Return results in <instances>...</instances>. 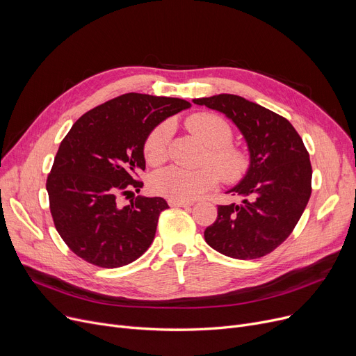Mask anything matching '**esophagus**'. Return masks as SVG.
<instances>
[{
  "label": "esophagus",
  "instance_id": "esophagus-1",
  "mask_svg": "<svg viewBox=\"0 0 356 356\" xmlns=\"http://www.w3.org/2000/svg\"><path fill=\"white\" fill-rule=\"evenodd\" d=\"M168 204H170V207L188 208V207H192L193 202H183V200H176V199H168Z\"/></svg>",
  "mask_w": 356,
  "mask_h": 356
}]
</instances>
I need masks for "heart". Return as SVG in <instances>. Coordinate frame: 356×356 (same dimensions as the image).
I'll use <instances>...</instances> for the list:
<instances>
[{"mask_svg":"<svg viewBox=\"0 0 356 356\" xmlns=\"http://www.w3.org/2000/svg\"><path fill=\"white\" fill-rule=\"evenodd\" d=\"M186 125L209 148L204 163L212 165L197 170L176 165L167 167L153 177L152 184L156 193L168 199L189 202L213 189L220 177L227 183L244 177L250 167V156L245 149L231 144L234 131L225 120L200 112L189 117ZM172 134L173 125L168 121L149 131L144 141V157L149 164L160 165L167 160Z\"/></svg>","mask_w":356,"mask_h":356,"instance_id":"1","label":"heart"}]
</instances>
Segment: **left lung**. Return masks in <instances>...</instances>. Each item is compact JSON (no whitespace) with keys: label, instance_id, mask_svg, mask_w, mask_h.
I'll return each instance as SVG.
<instances>
[{"label":"left lung","instance_id":"obj_1","mask_svg":"<svg viewBox=\"0 0 356 356\" xmlns=\"http://www.w3.org/2000/svg\"><path fill=\"white\" fill-rule=\"evenodd\" d=\"M225 114L245 138L250 167L227 193L241 203L219 204L204 241L218 252L254 259L289 238L312 195V164L302 137L282 115L245 98L220 93L193 99Z\"/></svg>","mask_w":356,"mask_h":356}]
</instances>
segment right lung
Returning <instances> with one entry per match:
<instances>
[{
    "label": "right lung",
    "instance_id": "1",
    "mask_svg": "<svg viewBox=\"0 0 356 356\" xmlns=\"http://www.w3.org/2000/svg\"><path fill=\"white\" fill-rule=\"evenodd\" d=\"M192 104L145 93H125L88 111L70 128L47 177L50 212L66 245L88 263L117 268L140 258L156 235L163 197L137 196L121 207L120 195L140 192L144 141L154 127Z\"/></svg>",
    "mask_w": 356,
    "mask_h": 356
}]
</instances>
